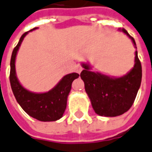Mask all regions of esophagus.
Segmentation results:
<instances>
[{
  "mask_svg": "<svg viewBox=\"0 0 152 152\" xmlns=\"http://www.w3.org/2000/svg\"><path fill=\"white\" fill-rule=\"evenodd\" d=\"M82 71V67L80 64H78L77 66H76V71L78 72V73H81V71Z\"/></svg>",
  "mask_w": 152,
  "mask_h": 152,
  "instance_id": "34e87169",
  "label": "esophagus"
}]
</instances>
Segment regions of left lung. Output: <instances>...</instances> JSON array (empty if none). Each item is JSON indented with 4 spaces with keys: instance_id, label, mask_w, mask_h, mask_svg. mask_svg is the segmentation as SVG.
I'll return each mask as SVG.
<instances>
[{
    "instance_id": "1",
    "label": "left lung",
    "mask_w": 152,
    "mask_h": 152,
    "mask_svg": "<svg viewBox=\"0 0 152 152\" xmlns=\"http://www.w3.org/2000/svg\"><path fill=\"white\" fill-rule=\"evenodd\" d=\"M133 42V38L124 28H119ZM134 66L126 75L120 77H110L99 72L91 71L88 64H81L84 70L81 78L84 81L87 93L95 113L100 116L115 117L121 115L133 105L141 83L142 69L138 58L137 50L134 52Z\"/></svg>"
}]
</instances>
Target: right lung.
Instances as JSON below:
<instances>
[{"instance_id":"obj_1","label":"right lung","mask_w":152,"mask_h":152,"mask_svg":"<svg viewBox=\"0 0 152 152\" xmlns=\"http://www.w3.org/2000/svg\"><path fill=\"white\" fill-rule=\"evenodd\" d=\"M36 28H34L28 32L24 33L20 38L18 45L14 48L10 63V83L17 102L29 116L43 122L56 121L60 119L65 113L71 84L75 79L78 78L79 74L71 73L66 75L54 88L43 93L30 92L20 84L15 67L17 54L25 36Z\"/></svg>"}]
</instances>
